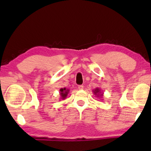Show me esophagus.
Instances as JSON below:
<instances>
[{"instance_id":"34e87169","label":"esophagus","mask_w":151,"mask_h":151,"mask_svg":"<svg viewBox=\"0 0 151 151\" xmlns=\"http://www.w3.org/2000/svg\"><path fill=\"white\" fill-rule=\"evenodd\" d=\"M83 87H84V86H83V85H79V86H78V88L79 89V90H83Z\"/></svg>"}]
</instances>
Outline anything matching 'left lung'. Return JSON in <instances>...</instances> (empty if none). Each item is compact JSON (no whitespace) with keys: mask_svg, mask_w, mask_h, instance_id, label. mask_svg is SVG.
I'll return each mask as SVG.
<instances>
[{"mask_svg":"<svg viewBox=\"0 0 151 151\" xmlns=\"http://www.w3.org/2000/svg\"><path fill=\"white\" fill-rule=\"evenodd\" d=\"M93 92L94 94V95H96L97 97H102L103 96V93H102L101 91V89L99 88H94L93 91Z\"/></svg>","mask_w":151,"mask_h":151,"instance_id":"1","label":"left lung"}]
</instances>
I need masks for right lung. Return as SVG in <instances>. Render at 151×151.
Segmentation results:
<instances>
[{"instance_id":"1","label":"right lung","mask_w":151,"mask_h":151,"mask_svg":"<svg viewBox=\"0 0 151 151\" xmlns=\"http://www.w3.org/2000/svg\"><path fill=\"white\" fill-rule=\"evenodd\" d=\"M69 89L66 88H62L60 89V100H65V99L66 98L68 94L69 93Z\"/></svg>"}]
</instances>
